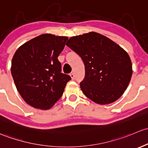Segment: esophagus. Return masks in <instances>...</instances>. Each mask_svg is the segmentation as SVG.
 <instances>
[{
	"mask_svg": "<svg viewBox=\"0 0 148 148\" xmlns=\"http://www.w3.org/2000/svg\"><path fill=\"white\" fill-rule=\"evenodd\" d=\"M70 76H71V78H72L73 80H74V79H75V75H74V73H71L70 74Z\"/></svg>",
	"mask_w": 148,
	"mask_h": 148,
	"instance_id": "1",
	"label": "esophagus"
}]
</instances>
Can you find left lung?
I'll list each match as a JSON object with an SVG mask.
<instances>
[{"label":"left lung","mask_w":148,"mask_h":148,"mask_svg":"<svg viewBox=\"0 0 148 148\" xmlns=\"http://www.w3.org/2000/svg\"><path fill=\"white\" fill-rule=\"evenodd\" d=\"M66 45L84 63L85 75L80 85L85 96L100 105L112 103L122 96L132 74L127 52L95 32L71 37Z\"/></svg>","instance_id":"left-lung-1"}]
</instances>
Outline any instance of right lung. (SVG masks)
Listing matches in <instances>:
<instances>
[{
    "mask_svg": "<svg viewBox=\"0 0 148 148\" xmlns=\"http://www.w3.org/2000/svg\"><path fill=\"white\" fill-rule=\"evenodd\" d=\"M68 39L42 34L23 44L15 53L11 74L18 92L29 106L48 110L63 95L71 77L61 73L58 57Z\"/></svg>",
    "mask_w": 148,
    "mask_h": 148,
    "instance_id": "right-lung-1",
    "label": "right lung"
}]
</instances>
